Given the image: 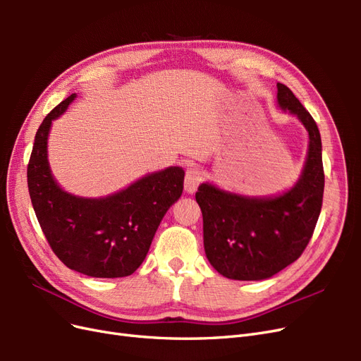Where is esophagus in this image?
<instances>
[{
	"label": "esophagus",
	"mask_w": 361,
	"mask_h": 361,
	"mask_svg": "<svg viewBox=\"0 0 361 361\" xmlns=\"http://www.w3.org/2000/svg\"><path fill=\"white\" fill-rule=\"evenodd\" d=\"M203 176H202V170L197 166H191L187 169V174H185V191L187 192H194L197 190L200 185Z\"/></svg>",
	"instance_id": "34e87169"
}]
</instances>
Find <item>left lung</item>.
Segmentation results:
<instances>
[{
    "mask_svg": "<svg viewBox=\"0 0 361 361\" xmlns=\"http://www.w3.org/2000/svg\"><path fill=\"white\" fill-rule=\"evenodd\" d=\"M277 101L309 133L300 180L268 199L244 197L211 183H202L195 192L203 215L206 257L232 280L269 279L290 265L307 247L321 214L325 178L318 125L285 84L277 82Z\"/></svg>",
    "mask_w": 361,
    "mask_h": 361,
    "instance_id": "1",
    "label": "left lung"
}]
</instances>
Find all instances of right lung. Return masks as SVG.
Masks as SVG:
<instances>
[{
    "instance_id": "obj_1",
    "label": "right lung",
    "mask_w": 361,
    "mask_h": 361,
    "mask_svg": "<svg viewBox=\"0 0 361 361\" xmlns=\"http://www.w3.org/2000/svg\"><path fill=\"white\" fill-rule=\"evenodd\" d=\"M75 93L43 118L27 169L30 199L56 256L68 268L99 279L126 277L143 264L157 228L183 190L185 171L169 167L102 199L76 197L54 180L48 134Z\"/></svg>"
}]
</instances>
